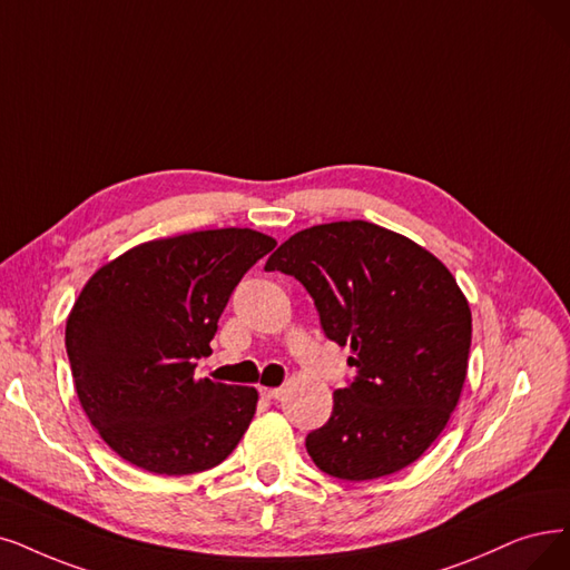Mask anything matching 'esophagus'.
Returning a JSON list of instances; mask_svg holds the SVG:
<instances>
[{
    "label": "esophagus",
    "mask_w": 570,
    "mask_h": 570,
    "mask_svg": "<svg viewBox=\"0 0 570 570\" xmlns=\"http://www.w3.org/2000/svg\"><path fill=\"white\" fill-rule=\"evenodd\" d=\"M259 393L266 400H278L283 395V389H259Z\"/></svg>",
    "instance_id": "1"
}]
</instances>
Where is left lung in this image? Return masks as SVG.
<instances>
[{"label": "left lung", "mask_w": 570, "mask_h": 570, "mask_svg": "<svg viewBox=\"0 0 570 570\" xmlns=\"http://www.w3.org/2000/svg\"><path fill=\"white\" fill-rule=\"evenodd\" d=\"M264 268L297 278L325 336L353 348L355 379L306 438L313 463L348 482L412 465L444 430L468 374L472 315L456 278L414 240L362 219L294 234Z\"/></svg>", "instance_id": "obj_1"}]
</instances>
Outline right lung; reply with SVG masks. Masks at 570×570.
Listing matches in <instances>:
<instances>
[{
	"instance_id": "obj_1",
	"label": "right lung",
	"mask_w": 570,
	"mask_h": 570,
	"mask_svg": "<svg viewBox=\"0 0 570 570\" xmlns=\"http://www.w3.org/2000/svg\"><path fill=\"white\" fill-rule=\"evenodd\" d=\"M276 247L253 229L151 240L105 264L67 317L65 346L100 438L154 474L219 465L255 416L257 391L194 379L245 273Z\"/></svg>"
}]
</instances>
